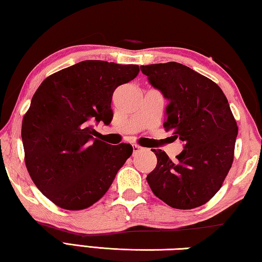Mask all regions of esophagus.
<instances>
[{"instance_id":"esophagus-1","label":"esophagus","mask_w":262,"mask_h":262,"mask_svg":"<svg viewBox=\"0 0 262 262\" xmlns=\"http://www.w3.org/2000/svg\"><path fill=\"white\" fill-rule=\"evenodd\" d=\"M142 150H143V148H142L141 145H139V144L133 145V155H136L137 152H141Z\"/></svg>"}]
</instances>
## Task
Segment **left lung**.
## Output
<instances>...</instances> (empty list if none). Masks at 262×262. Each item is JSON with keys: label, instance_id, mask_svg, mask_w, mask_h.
Here are the masks:
<instances>
[{"label": "left lung", "instance_id": "8db88e82", "mask_svg": "<svg viewBox=\"0 0 262 262\" xmlns=\"http://www.w3.org/2000/svg\"><path fill=\"white\" fill-rule=\"evenodd\" d=\"M168 104L163 127L185 149L172 162L154 149L157 165L147 177L152 193L176 209L205 205L219 192L231 168L238 126L222 89L178 62L141 66Z\"/></svg>", "mask_w": 262, "mask_h": 262}]
</instances>
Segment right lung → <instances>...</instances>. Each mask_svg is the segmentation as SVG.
I'll use <instances>...</instances> for the list:
<instances>
[{"mask_svg": "<svg viewBox=\"0 0 262 262\" xmlns=\"http://www.w3.org/2000/svg\"><path fill=\"white\" fill-rule=\"evenodd\" d=\"M136 64L88 60L45 78L21 125L25 165L54 205L82 210L107 192L133 147L94 139L91 120L108 125L115 89L134 79Z\"/></svg>", "mask_w": 262, "mask_h": 262, "instance_id": "obj_1", "label": "right lung"}]
</instances>
